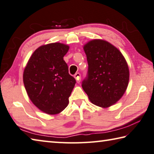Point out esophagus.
<instances>
[{"label": "esophagus", "mask_w": 154, "mask_h": 154, "mask_svg": "<svg viewBox=\"0 0 154 154\" xmlns=\"http://www.w3.org/2000/svg\"><path fill=\"white\" fill-rule=\"evenodd\" d=\"M74 76H75V79H76V80H77V82L78 83H80V81H81V74L79 73V72H77V73L75 74Z\"/></svg>", "instance_id": "esophagus-1"}]
</instances>
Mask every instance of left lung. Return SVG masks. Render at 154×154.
I'll list each match as a JSON object with an SVG mask.
<instances>
[{
    "label": "left lung",
    "mask_w": 154,
    "mask_h": 154,
    "mask_svg": "<svg viewBox=\"0 0 154 154\" xmlns=\"http://www.w3.org/2000/svg\"><path fill=\"white\" fill-rule=\"evenodd\" d=\"M83 49L88 71L82 88L91 103L100 107H109L121 98L127 88V63L121 52L104 40H91Z\"/></svg>",
    "instance_id": "left-lung-1"
}]
</instances>
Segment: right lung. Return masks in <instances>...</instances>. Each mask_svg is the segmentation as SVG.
Instances as JSON below:
<instances>
[{
  "mask_svg": "<svg viewBox=\"0 0 154 154\" xmlns=\"http://www.w3.org/2000/svg\"><path fill=\"white\" fill-rule=\"evenodd\" d=\"M69 49V46L58 42L39 47L24 70L23 83L29 99L48 114L60 113L68 106L76 83L63 60Z\"/></svg>",
  "mask_w": 154,
  "mask_h": 154,
  "instance_id": "right-lung-1",
  "label": "right lung"
}]
</instances>
